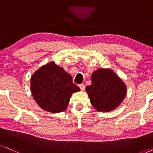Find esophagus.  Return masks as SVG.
<instances>
[{"instance_id": "1", "label": "esophagus", "mask_w": 153, "mask_h": 153, "mask_svg": "<svg viewBox=\"0 0 153 153\" xmlns=\"http://www.w3.org/2000/svg\"><path fill=\"white\" fill-rule=\"evenodd\" d=\"M79 88H80V89L82 91H83L85 90V85H83V84H80V85H79Z\"/></svg>"}]
</instances>
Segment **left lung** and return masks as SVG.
I'll use <instances>...</instances> for the list:
<instances>
[{
  "label": "left lung",
  "instance_id": "obj_1",
  "mask_svg": "<svg viewBox=\"0 0 153 153\" xmlns=\"http://www.w3.org/2000/svg\"><path fill=\"white\" fill-rule=\"evenodd\" d=\"M91 104L97 111L109 112L121 104L126 95L125 83L109 68H99L92 74V84L86 87Z\"/></svg>",
  "mask_w": 153,
  "mask_h": 153
}]
</instances>
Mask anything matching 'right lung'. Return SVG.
Listing matches in <instances>:
<instances>
[{"mask_svg": "<svg viewBox=\"0 0 153 153\" xmlns=\"http://www.w3.org/2000/svg\"><path fill=\"white\" fill-rule=\"evenodd\" d=\"M30 88L38 105L53 114L65 111L72 94L80 90L73 83L71 75L53 61L42 65L33 73Z\"/></svg>", "mask_w": 153, "mask_h": 153, "instance_id": "obj_1", "label": "right lung"}]
</instances>
